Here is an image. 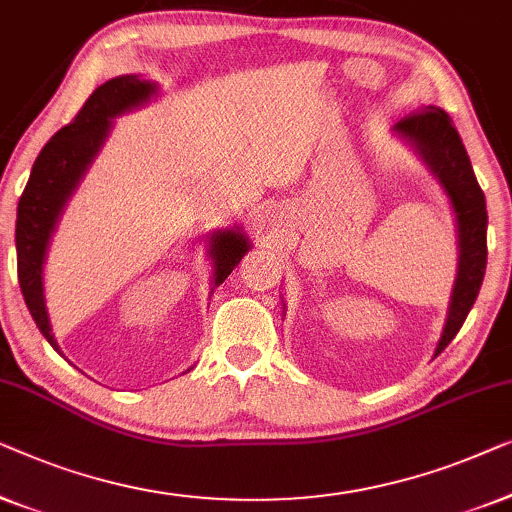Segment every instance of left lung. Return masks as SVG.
<instances>
[{"instance_id": "8db88e82", "label": "left lung", "mask_w": 512, "mask_h": 512, "mask_svg": "<svg viewBox=\"0 0 512 512\" xmlns=\"http://www.w3.org/2000/svg\"><path fill=\"white\" fill-rule=\"evenodd\" d=\"M401 139H406L417 150L431 174L443 185L445 194L457 215L459 262L457 278L452 287L441 341L436 355L448 348V343L462 329L466 315L478 299L482 278L487 266V206L478 181H475L469 153H466L452 118L438 106H424L408 113L394 125ZM434 355V357H436Z\"/></svg>"}]
</instances>
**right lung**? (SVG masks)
Returning a JSON list of instances; mask_svg holds the SVG:
<instances>
[{"mask_svg":"<svg viewBox=\"0 0 512 512\" xmlns=\"http://www.w3.org/2000/svg\"><path fill=\"white\" fill-rule=\"evenodd\" d=\"M155 92L157 85L143 81L141 76H118L99 85L76 118L43 146L23 197L18 201V283L39 331L57 352H60V345L50 331L46 299H43V262H46L50 236L69 197L76 192L85 171L102 150L111 132V120L146 104ZM248 250L250 241L241 229H225L211 236L213 287L225 283V278L234 271V266H239Z\"/></svg>","mask_w":512,"mask_h":512,"instance_id":"add662e5","label":"right lung"}]
</instances>
